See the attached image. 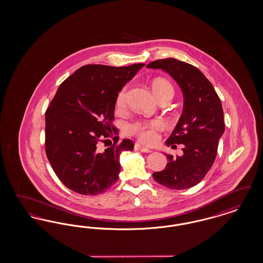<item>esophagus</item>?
<instances>
[{
  "mask_svg": "<svg viewBox=\"0 0 263 263\" xmlns=\"http://www.w3.org/2000/svg\"><path fill=\"white\" fill-rule=\"evenodd\" d=\"M135 149L138 151H141V152H144V153H151V152H152L150 148L145 147V146H143V145H141V144H136V145H135Z\"/></svg>",
  "mask_w": 263,
  "mask_h": 263,
  "instance_id": "34e87169",
  "label": "esophagus"
}]
</instances>
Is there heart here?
I'll use <instances>...</instances> for the list:
<instances>
[{"instance_id":"1","label":"heart","mask_w":263,"mask_h":263,"mask_svg":"<svg viewBox=\"0 0 263 263\" xmlns=\"http://www.w3.org/2000/svg\"><path fill=\"white\" fill-rule=\"evenodd\" d=\"M152 88L157 99L167 93L174 95V88L172 87V85L162 79H158L154 81ZM126 100H127V88H123L117 95V99H116L117 107L118 108L124 107ZM163 127H164V123L161 119L139 120V121H135L134 123L129 124L127 127V131L129 134L136 136L145 143H153L158 138V134H157L158 131L163 129Z\"/></svg>"}]
</instances>
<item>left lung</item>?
Returning <instances> with one entry per match:
<instances>
[{"instance_id": "left-lung-1", "label": "left lung", "mask_w": 263, "mask_h": 263, "mask_svg": "<svg viewBox=\"0 0 263 263\" xmlns=\"http://www.w3.org/2000/svg\"><path fill=\"white\" fill-rule=\"evenodd\" d=\"M147 68L171 76L183 95V109L166 146L183 144V155H166L168 163L153 174L156 181L171 189H187L199 183L216 159L225 131L222 103L209 80L196 67L175 58L157 60Z\"/></svg>"}]
</instances>
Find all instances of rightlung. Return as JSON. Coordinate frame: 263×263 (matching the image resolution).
Here are the masks:
<instances>
[{"instance_id": "obj_1", "label": "right lung", "mask_w": 263, "mask_h": 263, "mask_svg": "<svg viewBox=\"0 0 263 263\" xmlns=\"http://www.w3.org/2000/svg\"><path fill=\"white\" fill-rule=\"evenodd\" d=\"M145 66L86 65L59 86L45 113V150L53 171L63 184L83 195H98L118 180L122 152L134 143L124 139L103 152L100 138L114 127L118 92Z\"/></svg>"}]
</instances>
